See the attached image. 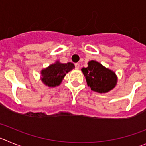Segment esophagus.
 Returning a JSON list of instances; mask_svg holds the SVG:
<instances>
[{
    "label": "esophagus",
    "mask_w": 146,
    "mask_h": 146,
    "mask_svg": "<svg viewBox=\"0 0 146 146\" xmlns=\"http://www.w3.org/2000/svg\"><path fill=\"white\" fill-rule=\"evenodd\" d=\"M75 66H76V70H78V69H79V68H80V65H79V64H78V63L75 64Z\"/></svg>",
    "instance_id": "34e87169"
}]
</instances>
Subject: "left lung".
<instances>
[{
    "mask_svg": "<svg viewBox=\"0 0 146 146\" xmlns=\"http://www.w3.org/2000/svg\"><path fill=\"white\" fill-rule=\"evenodd\" d=\"M81 71L88 86L96 92H108L117 84L118 77L115 72L95 60L89 61L87 68H83Z\"/></svg>",
    "mask_w": 146,
    "mask_h": 146,
    "instance_id": "8db88e82",
    "label": "left lung"
}]
</instances>
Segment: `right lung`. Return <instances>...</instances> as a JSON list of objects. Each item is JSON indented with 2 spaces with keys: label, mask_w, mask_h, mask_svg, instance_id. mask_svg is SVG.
<instances>
[{
  "label": "right lung",
  "mask_w": 146,
  "mask_h": 146,
  "mask_svg": "<svg viewBox=\"0 0 146 146\" xmlns=\"http://www.w3.org/2000/svg\"><path fill=\"white\" fill-rule=\"evenodd\" d=\"M73 68H75V65L72 62L61 63L58 60L47 68L42 69L40 80L46 86L55 87L61 84L65 75Z\"/></svg>",
  "instance_id": "right-lung-1"
}]
</instances>
